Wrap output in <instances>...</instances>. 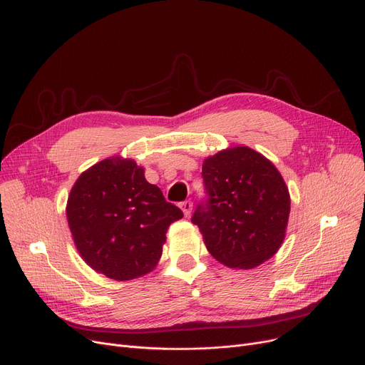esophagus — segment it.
<instances>
[{"label":"esophagus","mask_w":365,"mask_h":365,"mask_svg":"<svg viewBox=\"0 0 365 365\" xmlns=\"http://www.w3.org/2000/svg\"><path fill=\"white\" fill-rule=\"evenodd\" d=\"M179 207L182 208V212H183V215H185L186 217L190 215V212H192V202H190L189 200H187V201H182V202L179 204Z\"/></svg>","instance_id":"esophagus-1"}]
</instances>
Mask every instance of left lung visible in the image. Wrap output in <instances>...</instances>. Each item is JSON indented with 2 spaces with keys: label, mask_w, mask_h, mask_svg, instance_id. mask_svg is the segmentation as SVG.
<instances>
[{
  "label": "left lung",
  "mask_w": 365,
  "mask_h": 365,
  "mask_svg": "<svg viewBox=\"0 0 365 365\" xmlns=\"http://www.w3.org/2000/svg\"><path fill=\"white\" fill-rule=\"evenodd\" d=\"M207 198L192 223L216 260L252 269L281 247L290 215L289 187L277 167L262 153L235 146L202 164Z\"/></svg>",
  "instance_id": "1"
}]
</instances>
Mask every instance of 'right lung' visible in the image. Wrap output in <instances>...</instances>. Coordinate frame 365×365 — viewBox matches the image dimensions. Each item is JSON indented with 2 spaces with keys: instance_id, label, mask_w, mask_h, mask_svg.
I'll use <instances>...</instances> for the list:
<instances>
[{
  "instance_id": "right-lung-1",
  "label": "right lung",
  "mask_w": 365,
  "mask_h": 365,
  "mask_svg": "<svg viewBox=\"0 0 365 365\" xmlns=\"http://www.w3.org/2000/svg\"><path fill=\"white\" fill-rule=\"evenodd\" d=\"M76 250L96 272L117 281L157 266L168 226L183 217L133 160L108 158L76 179L66 205Z\"/></svg>"
}]
</instances>
